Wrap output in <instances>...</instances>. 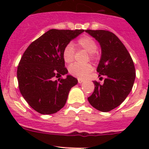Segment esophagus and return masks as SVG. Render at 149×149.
I'll return each instance as SVG.
<instances>
[{
  "label": "esophagus",
  "instance_id": "esophagus-1",
  "mask_svg": "<svg viewBox=\"0 0 149 149\" xmlns=\"http://www.w3.org/2000/svg\"><path fill=\"white\" fill-rule=\"evenodd\" d=\"M78 81H79V84H81V83H83V82L84 81L83 80V79H78Z\"/></svg>",
  "mask_w": 149,
  "mask_h": 149
}]
</instances>
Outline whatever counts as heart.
Listing matches in <instances>:
<instances>
[{"mask_svg":"<svg viewBox=\"0 0 149 149\" xmlns=\"http://www.w3.org/2000/svg\"><path fill=\"white\" fill-rule=\"evenodd\" d=\"M77 47L82 48L90 53L91 59L96 58V51L97 49V44L95 40L89 36H84L79 38L76 43ZM75 54V48L71 43H69L64 47L63 50V58L67 63H70L73 61ZM69 72L75 77L84 79L93 70L90 64L73 63L69 67Z\"/></svg>","mask_w":149,"mask_h":149,"instance_id":"heart-1","label":"heart"}]
</instances>
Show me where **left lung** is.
I'll list each match as a JSON object with an SVG mask.
<instances>
[{"label": "left lung", "instance_id": "1", "mask_svg": "<svg viewBox=\"0 0 149 149\" xmlns=\"http://www.w3.org/2000/svg\"><path fill=\"white\" fill-rule=\"evenodd\" d=\"M95 38L102 49L97 71L104 76L103 84L94 81V91L88 102L101 112H109L121 104L133 86L136 70L131 56L123 42L106 30H86Z\"/></svg>", "mask_w": 149, "mask_h": 149}]
</instances>
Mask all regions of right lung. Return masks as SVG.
<instances>
[{
  "instance_id": "1",
  "label": "right lung",
  "mask_w": 149,
  "mask_h": 149,
  "mask_svg": "<svg viewBox=\"0 0 149 149\" xmlns=\"http://www.w3.org/2000/svg\"><path fill=\"white\" fill-rule=\"evenodd\" d=\"M84 29H50L31 42L17 68L20 92L31 108L42 115L54 114L65 104L70 88L78 80L68 73L63 50Z\"/></svg>"
}]
</instances>
